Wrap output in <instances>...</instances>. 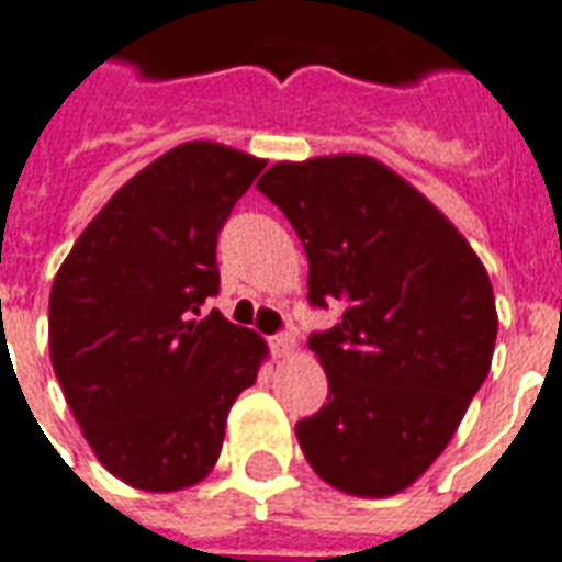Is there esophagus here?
<instances>
[{
	"label": "esophagus",
	"mask_w": 562,
	"mask_h": 562,
	"mask_svg": "<svg viewBox=\"0 0 562 562\" xmlns=\"http://www.w3.org/2000/svg\"><path fill=\"white\" fill-rule=\"evenodd\" d=\"M271 350H273V357H289L291 350H294V336H291L289 329L271 336Z\"/></svg>",
	"instance_id": "obj_1"
}]
</instances>
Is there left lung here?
Returning a JSON list of instances; mask_svg holds the SVG:
<instances>
[{"label": "left lung", "mask_w": 562, "mask_h": 562, "mask_svg": "<svg viewBox=\"0 0 562 562\" xmlns=\"http://www.w3.org/2000/svg\"><path fill=\"white\" fill-rule=\"evenodd\" d=\"M256 188L310 259V303L345 312L312 333L329 395L297 422L318 477L362 498L418 481L492 366V282L457 226L368 156L280 161Z\"/></svg>", "instance_id": "left-lung-1"}]
</instances>
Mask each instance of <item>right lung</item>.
I'll list each match as a JSON object with an SVG mask.
<instances>
[{"label": "right lung", "instance_id": "obj_1", "mask_svg": "<svg viewBox=\"0 0 562 562\" xmlns=\"http://www.w3.org/2000/svg\"><path fill=\"white\" fill-rule=\"evenodd\" d=\"M265 161L212 140L132 177L72 244L49 294V357L81 434L135 490L212 471L265 341L203 303L221 291L217 235Z\"/></svg>", "mask_w": 562, "mask_h": 562}]
</instances>
